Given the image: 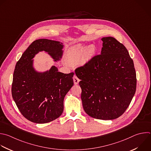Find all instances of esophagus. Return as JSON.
I'll return each instance as SVG.
<instances>
[{
    "mask_svg": "<svg viewBox=\"0 0 151 151\" xmlns=\"http://www.w3.org/2000/svg\"><path fill=\"white\" fill-rule=\"evenodd\" d=\"M73 82H74V83L75 84V85H77V84H78L79 83V82L80 81V79L76 76V75H75L74 76H73Z\"/></svg>",
    "mask_w": 151,
    "mask_h": 151,
    "instance_id": "obj_1",
    "label": "esophagus"
}]
</instances>
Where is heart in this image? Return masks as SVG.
Segmentation results:
<instances>
[{
	"instance_id": "obj_1",
	"label": "heart",
	"mask_w": 151,
	"mask_h": 151,
	"mask_svg": "<svg viewBox=\"0 0 151 151\" xmlns=\"http://www.w3.org/2000/svg\"><path fill=\"white\" fill-rule=\"evenodd\" d=\"M95 53L93 45H89L85 48L82 44H77L69 50L67 60L72 64L78 63L80 60L83 64L88 63Z\"/></svg>"
}]
</instances>
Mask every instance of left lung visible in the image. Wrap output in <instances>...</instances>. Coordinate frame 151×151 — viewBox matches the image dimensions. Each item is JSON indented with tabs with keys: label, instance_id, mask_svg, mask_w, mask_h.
I'll list each match as a JSON object with an SVG mask.
<instances>
[{
	"label": "left lung",
	"instance_id": "obj_1",
	"mask_svg": "<svg viewBox=\"0 0 151 151\" xmlns=\"http://www.w3.org/2000/svg\"><path fill=\"white\" fill-rule=\"evenodd\" d=\"M101 55L75 70L81 79V99L85 113L100 120L121 116L136 89L133 61L125 46L111 37H103Z\"/></svg>",
	"mask_w": 151,
	"mask_h": 151
}]
</instances>
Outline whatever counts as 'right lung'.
<instances>
[{
    "mask_svg": "<svg viewBox=\"0 0 151 151\" xmlns=\"http://www.w3.org/2000/svg\"><path fill=\"white\" fill-rule=\"evenodd\" d=\"M62 42L48 39L33 41L17 62L13 76L12 95L19 110L27 120L42 124L59 117L64 109L66 93L73 85V72L66 74L55 66L39 72L32 60L39 52L44 51L55 61L62 57Z\"/></svg>",
    "mask_w": 151,
    "mask_h": 151,
    "instance_id": "obj_1",
    "label": "right lung"
}]
</instances>
